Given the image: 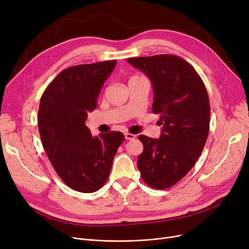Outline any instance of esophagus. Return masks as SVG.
<instances>
[{
	"label": "esophagus",
	"mask_w": 249,
	"mask_h": 249,
	"mask_svg": "<svg viewBox=\"0 0 249 249\" xmlns=\"http://www.w3.org/2000/svg\"><path fill=\"white\" fill-rule=\"evenodd\" d=\"M124 135H125V138L127 140H131V139H134L136 137L134 134H131V133H125Z\"/></svg>",
	"instance_id": "34e87169"
}]
</instances>
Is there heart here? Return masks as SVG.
<instances>
[{"label":"heart","instance_id":"b5f03b06","mask_svg":"<svg viewBox=\"0 0 249 249\" xmlns=\"http://www.w3.org/2000/svg\"><path fill=\"white\" fill-rule=\"evenodd\" d=\"M136 77H140V76H132L131 78H130V80H132V78H136Z\"/></svg>","mask_w":249,"mask_h":249}]
</instances>
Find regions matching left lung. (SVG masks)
Listing matches in <instances>:
<instances>
[{"label":"left lung","instance_id":"obj_1","mask_svg":"<svg viewBox=\"0 0 249 249\" xmlns=\"http://www.w3.org/2000/svg\"><path fill=\"white\" fill-rule=\"evenodd\" d=\"M127 61L152 84V112L162 124L160 139L139 135L137 166L144 182L164 190L176 185L198 160L210 128V103L202 78L179 56L159 54Z\"/></svg>","mask_w":249,"mask_h":249}]
</instances>
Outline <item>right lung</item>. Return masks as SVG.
Listing matches in <instances>:
<instances>
[{"mask_svg":"<svg viewBox=\"0 0 249 249\" xmlns=\"http://www.w3.org/2000/svg\"><path fill=\"white\" fill-rule=\"evenodd\" d=\"M116 63L108 60L64 70L40 99L38 129L43 148L64 184L81 193H94L104 186L125 139L117 131L93 136L86 126L88 113L96 109Z\"/></svg>","mask_w":249,"mask_h":249,"instance_id":"right-lung-1","label":"right lung"}]
</instances>
